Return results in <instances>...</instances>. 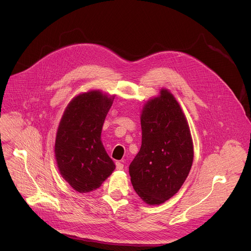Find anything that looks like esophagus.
<instances>
[{
    "label": "esophagus",
    "mask_w": 251,
    "mask_h": 251,
    "mask_svg": "<svg viewBox=\"0 0 251 251\" xmlns=\"http://www.w3.org/2000/svg\"><path fill=\"white\" fill-rule=\"evenodd\" d=\"M116 168H117V170H122L124 168V166L121 162H116Z\"/></svg>",
    "instance_id": "esophagus-1"
}]
</instances>
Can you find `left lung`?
I'll list each match as a JSON object with an SVG mask.
<instances>
[{
    "mask_svg": "<svg viewBox=\"0 0 251 251\" xmlns=\"http://www.w3.org/2000/svg\"><path fill=\"white\" fill-rule=\"evenodd\" d=\"M142 145L129 166L131 183L148 204H160L181 189L190 173L193 141L186 117L173 94L162 89L141 115Z\"/></svg>",
    "mask_w": 251,
    "mask_h": 251,
    "instance_id": "8db88e82",
    "label": "left lung"
}]
</instances>
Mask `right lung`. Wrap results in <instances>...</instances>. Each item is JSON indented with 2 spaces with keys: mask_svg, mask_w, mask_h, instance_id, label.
<instances>
[{
  "mask_svg": "<svg viewBox=\"0 0 251 251\" xmlns=\"http://www.w3.org/2000/svg\"><path fill=\"white\" fill-rule=\"evenodd\" d=\"M114 96L89 91L66 107L55 140V159L64 180L79 193L98 189L115 169L100 137Z\"/></svg>",
  "mask_w": 251,
  "mask_h": 251,
  "instance_id": "obj_1",
  "label": "right lung"
}]
</instances>
